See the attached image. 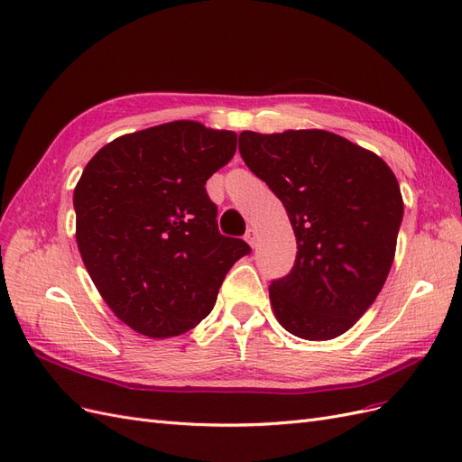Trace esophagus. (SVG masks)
<instances>
[{"label": "esophagus", "mask_w": 462, "mask_h": 462, "mask_svg": "<svg viewBox=\"0 0 462 462\" xmlns=\"http://www.w3.org/2000/svg\"><path fill=\"white\" fill-rule=\"evenodd\" d=\"M245 242H247L251 247L257 245V230H255V228H249V230L245 232Z\"/></svg>", "instance_id": "obj_1"}]
</instances>
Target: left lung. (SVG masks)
<instances>
[{
  "label": "left lung",
  "instance_id": "1",
  "mask_svg": "<svg viewBox=\"0 0 462 462\" xmlns=\"http://www.w3.org/2000/svg\"><path fill=\"white\" fill-rule=\"evenodd\" d=\"M240 155L284 203L295 264L269 286L278 322L303 339L347 332L395 257L403 198L385 162L326 130L240 134Z\"/></svg>",
  "mask_w": 462,
  "mask_h": 462
}]
</instances>
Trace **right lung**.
I'll list each match as a JSON object with an SVG mask.
<instances>
[{"mask_svg":"<svg viewBox=\"0 0 462 462\" xmlns=\"http://www.w3.org/2000/svg\"><path fill=\"white\" fill-rule=\"evenodd\" d=\"M236 132L174 121L113 140L74 188L77 244L115 315L147 337L198 326L232 264L251 251L222 236L205 184L236 153Z\"/></svg>","mask_w":462,"mask_h":462,"instance_id":"add662e5","label":"right lung"}]
</instances>
